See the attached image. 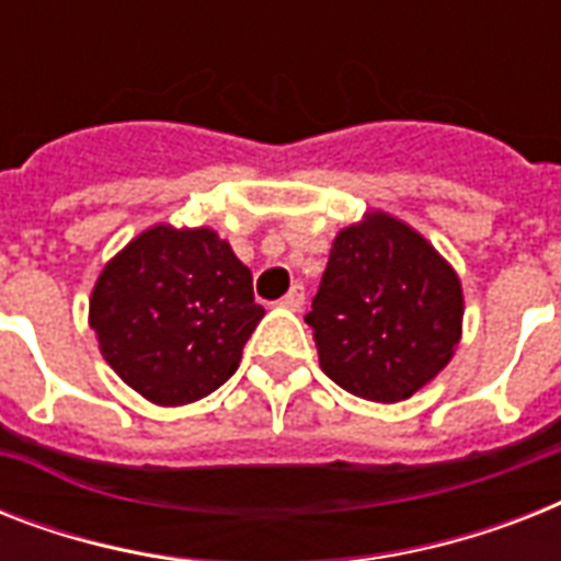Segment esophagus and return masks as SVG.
<instances>
[{"instance_id": "34e87169", "label": "esophagus", "mask_w": 561, "mask_h": 561, "mask_svg": "<svg viewBox=\"0 0 561 561\" xmlns=\"http://www.w3.org/2000/svg\"><path fill=\"white\" fill-rule=\"evenodd\" d=\"M302 299H306V288H302V285H294V288L279 299V306L290 308V311H299V308H302Z\"/></svg>"}]
</instances>
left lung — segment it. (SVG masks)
I'll list each match as a JSON object with an SVG mask.
<instances>
[{
  "instance_id": "1",
  "label": "left lung",
  "mask_w": 561,
  "mask_h": 561,
  "mask_svg": "<svg viewBox=\"0 0 561 561\" xmlns=\"http://www.w3.org/2000/svg\"><path fill=\"white\" fill-rule=\"evenodd\" d=\"M306 323L334 383L360 399L404 401L460 343V279L416 229L369 211L334 238Z\"/></svg>"
}]
</instances>
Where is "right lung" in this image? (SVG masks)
<instances>
[{"label": "right lung", "instance_id": "add662e5", "mask_svg": "<svg viewBox=\"0 0 561 561\" xmlns=\"http://www.w3.org/2000/svg\"><path fill=\"white\" fill-rule=\"evenodd\" d=\"M262 317L250 267L206 227L145 229L104 264L90 297L104 360L162 408L218 390Z\"/></svg>", "mask_w": 561, "mask_h": 561}]
</instances>
